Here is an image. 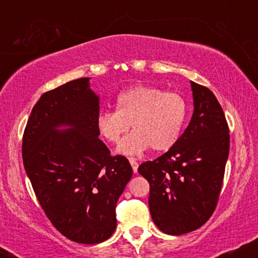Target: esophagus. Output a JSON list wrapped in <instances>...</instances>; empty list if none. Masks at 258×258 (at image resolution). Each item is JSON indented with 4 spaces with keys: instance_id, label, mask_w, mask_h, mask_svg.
I'll use <instances>...</instances> for the list:
<instances>
[{
    "instance_id": "34e87169",
    "label": "esophagus",
    "mask_w": 258,
    "mask_h": 258,
    "mask_svg": "<svg viewBox=\"0 0 258 258\" xmlns=\"http://www.w3.org/2000/svg\"><path fill=\"white\" fill-rule=\"evenodd\" d=\"M130 164H131L133 172L137 173V171H138V162L136 161V159H133V158L130 159Z\"/></svg>"
}]
</instances>
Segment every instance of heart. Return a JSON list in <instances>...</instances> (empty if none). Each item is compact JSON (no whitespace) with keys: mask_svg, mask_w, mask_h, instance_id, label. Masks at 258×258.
I'll use <instances>...</instances> for the list:
<instances>
[{"mask_svg":"<svg viewBox=\"0 0 258 258\" xmlns=\"http://www.w3.org/2000/svg\"><path fill=\"white\" fill-rule=\"evenodd\" d=\"M116 111L97 117L99 135L117 144L132 126L133 132L120 143L117 152L137 155L148 148L164 153L177 143L188 117V103L177 92H164L149 85H136L117 96Z\"/></svg>","mask_w":258,"mask_h":258,"instance_id":"obj_1","label":"heart"}]
</instances>
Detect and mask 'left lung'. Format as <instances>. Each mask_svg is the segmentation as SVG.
<instances>
[{
	"label": "left lung",
	"instance_id": "8db88e82",
	"mask_svg": "<svg viewBox=\"0 0 258 258\" xmlns=\"http://www.w3.org/2000/svg\"><path fill=\"white\" fill-rule=\"evenodd\" d=\"M194 111L177 143L138 172L149 182V209L161 232L180 235L214 214L229 155V128L220 103L205 86L190 81Z\"/></svg>",
	"mask_w": 258,
	"mask_h": 258
}]
</instances>
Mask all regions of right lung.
I'll use <instances>...</instances> for the list:
<instances>
[{
  "label": "right lung",
  "instance_id": "add662e5",
  "mask_svg": "<svg viewBox=\"0 0 258 258\" xmlns=\"http://www.w3.org/2000/svg\"><path fill=\"white\" fill-rule=\"evenodd\" d=\"M98 115L90 78L73 80L41 96L23 136V164L38 203L55 229L79 244L110 238L132 177L128 160L111 156L98 138Z\"/></svg>",
  "mask_w": 258,
  "mask_h": 258
}]
</instances>
